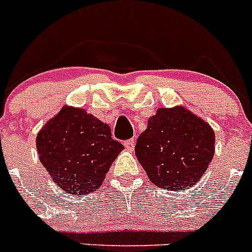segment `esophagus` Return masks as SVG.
Masks as SVG:
<instances>
[{
    "label": "esophagus",
    "mask_w": 252,
    "mask_h": 252,
    "mask_svg": "<svg viewBox=\"0 0 252 252\" xmlns=\"http://www.w3.org/2000/svg\"><path fill=\"white\" fill-rule=\"evenodd\" d=\"M124 146H125V148H126V149H127V150L132 151L133 148H135V140H133V139L126 140V141L124 142Z\"/></svg>",
    "instance_id": "1"
}]
</instances>
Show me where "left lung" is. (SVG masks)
<instances>
[{"label":"left lung","mask_w":252,"mask_h":252,"mask_svg":"<svg viewBox=\"0 0 252 252\" xmlns=\"http://www.w3.org/2000/svg\"><path fill=\"white\" fill-rule=\"evenodd\" d=\"M215 131L183 106L159 108L137 137L135 154L151 183L186 190L201 180L215 157Z\"/></svg>","instance_id":"left-lung-1"}]
</instances>
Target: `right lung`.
<instances>
[{"mask_svg": "<svg viewBox=\"0 0 252 252\" xmlns=\"http://www.w3.org/2000/svg\"><path fill=\"white\" fill-rule=\"evenodd\" d=\"M111 136L110 126L101 120L79 107L64 106L37 133L39 159L66 193H93L124 150Z\"/></svg>", "mask_w": 252, "mask_h": 252, "instance_id": "add662e5", "label": "right lung"}]
</instances>
